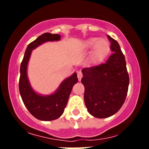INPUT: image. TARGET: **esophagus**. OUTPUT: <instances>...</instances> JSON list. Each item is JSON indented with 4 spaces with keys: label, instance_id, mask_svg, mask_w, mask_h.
<instances>
[{
    "label": "esophagus",
    "instance_id": "esophagus-1",
    "mask_svg": "<svg viewBox=\"0 0 149 149\" xmlns=\"http://www.w3.org/2000/svg\"><path fill=\"white\" fill-rule=\"evenodd\" d=\"M82 77H83V73H82L81 71H78V80H79V81L80 80H81Z\"/></svg>",
    "mask_w": 149,
    "mask_h": 149
}]
</instances>
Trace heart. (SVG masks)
<instances>
[{"label":"heart","instance_id":"1","mask_svg":"<svg viewBox=\"0 0 149 149\" xmlns=\"http://www.w3.org/2000/svg\"><path fill=\"white\" fill-rule=\"evenodd\" d=\"M85 46L88 48L95 47L93 57L95 59H100L107 53L109 48V43L105 39H99L97 38H92L85 42Z\"/></svg>","mask_w":149,"mask_h":149}]
</instances>
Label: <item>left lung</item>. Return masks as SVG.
Segmentation results:
<instances>
[{
  "mask_svg": "<svg viewBox=\"0 0 149 149\" xmlns=\"http://www.w3.org/2000/svg\"><path fill=\"white\" fill-rule=\"evenodd\" d=\"M107 36L113 52L110 57L105 63L82 70L85 106L98 118L110 117L118 111L125 100L130 82L125 58L118 42Z\"/></svg>",
  "mask_w": 149,
  "mask_h": 149,
  "instance_id": "1",
  "label": "left lung"
}]
</instances>
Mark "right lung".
<instances>
[{
  "label": "right lung",
  "instance_id": "add662e5",
  "mask_svg": "<svg viewBox=\"0 0 149 149\" xmlns=\"http://www.w3.org/2000/svg\"><path fill=\"white\" fill-rule=\"evenodd\" d=\"M59 34L45 33L38 37L27 46L20 66L19 90L24 104L29 111L36 118L40 120H53L59 118L64 111L73 85L78 83L77 73H74L61 82L54 93L41 95L36 92L31 86L27 76V65L33 49L47 41H58Z\"/></svg>",
  "mask_w": 149,
  "mask_h": 149
}]
</instances>
